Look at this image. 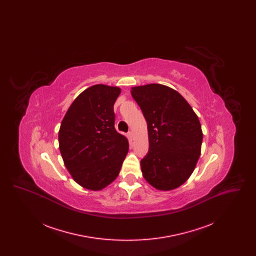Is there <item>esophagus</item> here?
<instances>
[{
    "label": "esophagus",
    "instance_id": "esophagus-1",
    "mask_svg": "<svg viewBox=\"0 0 256 256\" xmlns=\"http://www.w3.org/2000/svg\"><path fill=\"white\" fill-rule=\"evenodd\" d=\"M128 136H130V140H134V134L132 130H130V132H128Z\"/></svg>",
    "mask_w": 256,
    "mask_h": 256
}]
</instances>
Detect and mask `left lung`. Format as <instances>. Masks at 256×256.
<instances>
[{
  "label": "left lung",
  "instance_id": "8db88e82",
  "mask_svg": "<svg viewBox=\"0 0 256 256\" xmlns=\"http://www.w3.org/2000/svg\"><path fill=\"white\" fill-rule=\"evenodd\" d=\"M143 112L148 132V152L141 160L143 176L158 190H172L185 182L200 154L202 126L187 100L162 84L132 88Z\"/></svg>",
  "mask_w": 256,
  "mask_h": 256
}]
</instances>
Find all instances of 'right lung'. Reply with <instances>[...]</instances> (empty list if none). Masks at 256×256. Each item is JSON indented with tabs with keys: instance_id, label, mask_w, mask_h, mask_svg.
Instances as JSON below:
<instances>
[{
	"instance_id": "add662e5",
	"label": "right lung",
	"mask_w": 256,
	"mask_h": 256,
	"mask_svg": "<svg viewBox=\"0 0 256 256\" xmlns=\"http://www.w3.org/2000/svg\"><path fill=\"white\" fill-rule=\"evenodd\" d=\"M118 87L97 84L84 90L66 112L58 132L64 164L74 182L100 190L119 174L128 152V139L115 130Z\"/></svg>"
}]
</instances>
